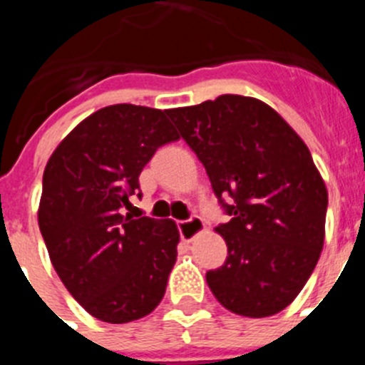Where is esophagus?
<instances>
[{
    "mask_svg": "<svg viewBox=\"0 0 365 365\" xmlns=\"http://www.w3.org/2000/svg\"><path fill=\"white\" fill-rule=\"evenodd\" d=\"M179 232L180 237L190 243V241L195 240L201 232H205V222H202V219L199 217V215H192V217L186 219V221L179 222Z\"/></svg>",
    "mask_w": 365,
    "mask_h": 365,
    "instance_id": "34e87169",
    "label": "esophagus"
}]
</instances>
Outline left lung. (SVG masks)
<instances>
[{"label":"left lung","mask_w":365,"mask_h":365,"mask_svg":"<svg viewBox=\"0 0 365 365\" xmlns=\"http://www.w3.org/2000/svg\"><path fill=\"white\" fill-rule=\"evenodd\" d=\"M206 168L230 221L225 265L206 272L222 307L278 314L311 278L325 237L327 188L299 135L261 100L221 95L168 111ZM235 199L227 205L224 199Z\"/></svg>","instance_id":"obj_1"}]
</instances>
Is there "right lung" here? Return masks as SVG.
I'll list each match as a JSON object with an SVG mask.
<instances>
[{
  "label": "right lung",
  "instance_id": "obj_1",
  "mask_svg": "<svg viewBox=\"0 0 365 365\" xmlns=\"http://www.w3.org/2000/svg\"><path fill=\"white\" fill-rule=\"evenodd\" d=\"M166 115L133 104L98 109L45 166L38 225L51 263L71 296L108 324L150 314L175 265V221L124 215L143 168L179 138Z\"/></svg>",
  "mask_w": 365,
  "mask_h": 365
}]
</instances>
